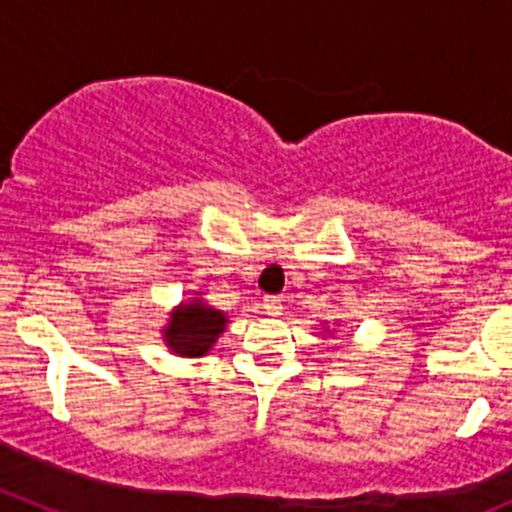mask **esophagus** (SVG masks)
Returning a JSON list of instances; mask_svg holds the SVG:
<instances>
[{
    "mask_svg": "<svg viewBox=\"0 0 512 512\" xmlns=\"http://www.w3.org/2000/svg\"><path fill=\"white\" fill-rule=\"evenodd\" d=\"M262 309L272 314V317H277V314H282V302L277 297H265L262 299Z\"/></svg>",
    "mask_w": 512,
    "mask_h": 512,
    "instance_id": "34e87169",
    "label": "esophagus"
}]
</instances>
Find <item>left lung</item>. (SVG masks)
<instances>
[{
    "mask_svg": "<svg viewBox=\"0 0 512 512\" xmlns=\"http://www.w3.org/2000/svg\"><path fill=\"white\" fill-rule=\"evenodd\" d=\"M324 332H327V334H329V327H327V329H324ZM332 332H334V329H332Z\"/></svg>",
    "mask_w": 512,
    "mask_h": 512,
    "instance_id": "8db88e82",
    "label": "left lung"
}]
</instances>
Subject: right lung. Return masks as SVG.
I'll list each match as a JSON object with an SVG mask.
<instances>
[{
    "label": "right lung",
    "mask_w": 512,
    "mask_h": 512,
    "mask_svg": "<svg viewBox=\"0 0 512 512\" xmlns=\"http://www.w3.org/2000/svg\"><path fill=\"white\" fill-rule=\"evenodd\" d=\"M225 327V312L215 309L195 292L193 299H185L178 307L170 309L168 324L160 329V334H163V342L170 354L198 359L215 347Z\"/></svg>",
    "instance_id": "add662e5"
}]
</instances>
